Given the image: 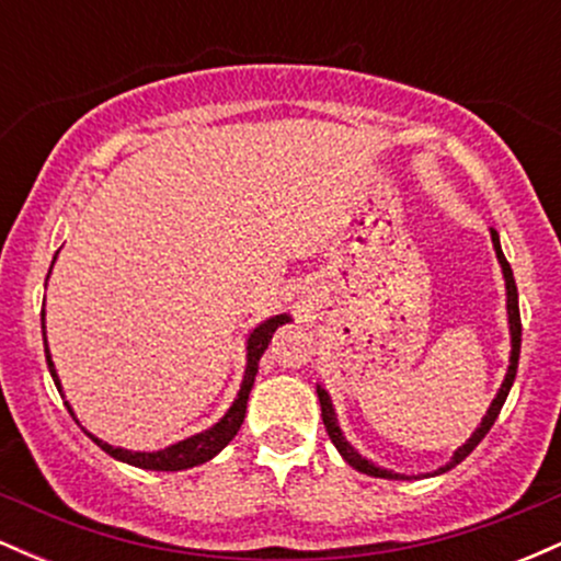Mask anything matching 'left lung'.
<instances>
[{
	"instance_id": "1",
	"label": "left lung",
	"mask_w": 561,
	"mask_h": 561,
	"mask_svg": "<svg viewBox=\"0 0 561 561\" xmlns=\"http://www.w3.org/2000/svg\"><path fill=\"white\" fill-rule=\"evenodd\" d=\"M491 237H493V248H495V255H499V263H501V272H504V279H506V311H508V332H512V356H508V369H506V377H504V385H501L499 396L493 398L491 409H488V414L482 416L480 427L474 430L472 437L461 446L459 450L454 454V459L448 461L446 467L437 469L435 474H443L448 472V469H454L456 465H461V461L467 459L469 454H472L474 448H478V443L482 437L488 435V430L493 427V422L499 420L501 414V405H504L508 390H512V382L514 377H517V364H519V345H523V321H519V302H517V285H514V274H512V266H508V261L504 259V250H501V242H499V234L491 229ZM317 392H319V403H321V420H324V427H327V435H330V440L334 443V448L340 450V456L351 465L353 469H358V472L364 474H371V478H385V480H409L403 478V474H396L390 472V469H382V467H375L369 459H364L362 454H358L356 448L351 446V443L343 437V430L337 427V416H334V409H332V401L330 396H327V390L317 385Z\"/></svg>"
}]
</instances>
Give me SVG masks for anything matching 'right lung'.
Returning <instances> with one entry per match:
<instances>
[{
    "instance_id": "add662e5",
    "label": "right lung",
    "mask_w": 561,
    "mask_h": 561,
    "mask_svg": "<svg viewBox=\"0 0 561 561\" xmlns=\"http://www.w3.org/2000/svg\"><path fill=\"white\" fill-rule=\"evenodd\" d=\"M287 321H289L287 313H279V317L266 319L263 324H259L253 332H250V337H248V366H244V379H242L240 392H237V401L231 403V409L227 411V414H224V420L216 422L210 430H205V433L192 435V437H186V440L173 443V446L163 448V450H152V454H145V450L113 448V446H107V443H102L100 437H94V435H89V437H92V440L102 450H105V454H111L113 459L126 461V465L139 467V469H156V472H179V469H190V467L205 465V461L214 459V456L224 446H229L231 437H234L237 430L242 427L244 411H248V396H250V390H253L255 375H259V362H261L263 351H266L268 343H272L274 332L279 330L282 324H287ZM42 334H44V311H42ZM44 353H47L49 375H53L57 390L62 392L60 379H57V371H55V364H53V356H49L47 337H44ZM66 405H68L70 414H73L70 403H66ZM73 420H76V416H73Z\"/></svg>"
}]
</instances>
